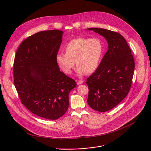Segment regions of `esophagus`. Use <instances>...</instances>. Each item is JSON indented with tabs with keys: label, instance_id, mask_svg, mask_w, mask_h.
Masks as SVG:
<instances>
[{
	"label": "esophagus",
	"instance_id": "34e87169",
	"mask_svg": "<svg viewBox=\"0 0 151 151\" xmlns=\"http://www.w3.org/2000/svg\"><path fill=\"white\" fill-rule=\"evenodd\" d=\"M83 82V80H79V81H77V84H78V85H81V84H82Z\"/></svg>",
	"mask_w": 151,
	"mask_h": 151
}]
</instances>
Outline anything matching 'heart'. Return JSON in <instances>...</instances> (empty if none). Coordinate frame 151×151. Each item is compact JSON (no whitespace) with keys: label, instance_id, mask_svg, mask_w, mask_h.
I'll list each match as a JSON object with an SVG mask.
<instances>
[{"label":"heart","instance_id":"heart-1","mask_svg":"<svg viewBox=\"0 0 151 151\" xmlns=\"http://www.w3.org/2000/svg\"><path fill=\"white\" fill-rule=\"evenodd\" d=\"M66 52H59L56 61L61 69L70 74L76 61L79 75L91 73L99 67L103 54V44L99 37H77L70 40L65 47Z\"/></svg>","mask_w":151,"mask_h":151}]
</instances>
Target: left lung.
<instances>
[{"label": "left lung", "instance_id": "obj_1", "mask_svg": "<svg viewBox=\"0 0 151 151\" xmlns=\"http://www.w3.org/2000/svg\"><path fill=\"white\" fill-rule=\"evenodd\" d=\"M103 36L108 43L104 54L94 73L87 78L88 105L104 112L117 106L130 90L134 60L125 38L119 33L101 28H89Z\"/></svg>", "mask_w": 151, "mask_h": 151}]
</instances>
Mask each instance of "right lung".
<instances>
[{
  "mask_svg": "<svg viewBox=\"0 0 151 151\" xmlns=\"http://www.w3.org/2000/svg\"><path fill=\"white\" fill-rule=\"evenodd\" d=\"M63 32H37L19 46L14 62V82L20 100L41 118L55 120L68 109L74 79L60 70L56 56Z\"/></svg>",
  "mask_w": 151,
  "mask_h": 151,
  "instance_id": "add662e5",
  "label": "right lung"
}]
</instances>
